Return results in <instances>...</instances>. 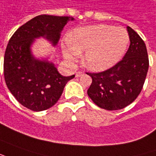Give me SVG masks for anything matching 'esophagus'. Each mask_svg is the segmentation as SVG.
<instances>
[{"label":"esophagus","instance_id":"1","mask_svg":"<svg viewBox=\"0 0 156 156\" xmlns=\"http://www.w3.org/2000/svg\"><path fill=\"white\" fill-rule=\"evenodd\" d=\"M83 74V72H80V71H79V72H78V73H76V77H80V76H82Z\"/></svg>","mask_w":156,"mask_h":156}]
</instances>
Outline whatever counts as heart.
Instances as JSON below:
<instances>
[{
	"mask_svg": "<svg viewBox=\"0 0 156 156\" xmlns=\"http://www.w3.org/2000/svg\"><path fill=\"white\" fill-rule=\"evenodd\" d=\"M64 56L73 61L75 55L86 51L83 63L93 71L108 69L121 59L130 42L127 30L114 25H97L76 30L67 38Z\"/></svg>",
	"mask_w": 156,
	"mask_h": 156,
	"instance_id": "1",
	"label": "heart"
}]
</instances>
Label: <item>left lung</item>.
I'll return each instance as SVG.
<instances>
[{"label":"left lung","mask_w":156,"mask_h":156,"mask_svg":"<svg viewBox=\"0 0 156 156\" xmlns=\"http://www.w3.org/2000/svg\"><path fill=\"white\" fill-rule=\"evenodd\" d=\"M130 46L117 64L100 73H86L92 78L88 96L101 108L119 110L139 96L149 69V57L144 40L127 26Z\"/></svg>","instance_id":"1"}]
</instances>
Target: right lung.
<instances>
[{
	"instance_id": "1",
	"label": "right lung",
	"mask_w": 156,
	"mask_h": 156,
	"mask_svg": "<svg viewBox=\"0 0 156 156\" xmlns=\"http://www.w3.org/2000/svg\"><path fill=\"white\" fill-rule=\"evenodd\" d=\"M73 17L42 14L20 26L7 44L3 72L8 90L20 104L39 112L60 99L66 83L75 75H60L52 63L37 60L30 54L35 38L45 37L56 45L60 31Z\"/></svg>"
}]
</instances>
